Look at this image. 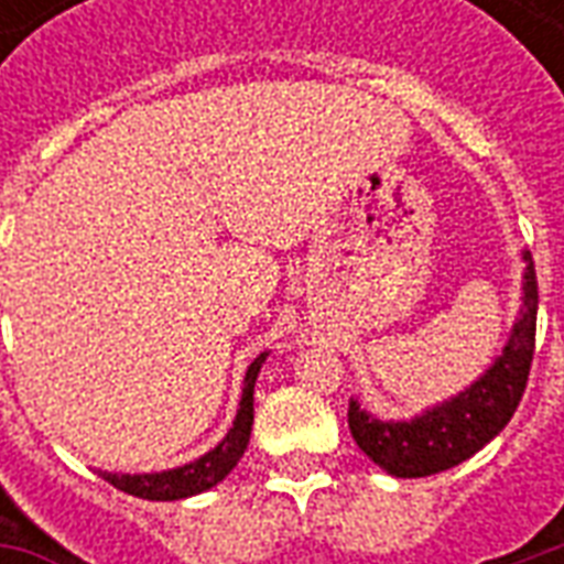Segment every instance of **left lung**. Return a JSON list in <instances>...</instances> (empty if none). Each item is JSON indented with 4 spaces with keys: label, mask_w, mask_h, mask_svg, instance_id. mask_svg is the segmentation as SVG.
Returning <instances> with one entry per match:
<instances>
[{
    "label": "left lung",
    "mask_w": 564,
    "mask_h": 564,
    "mask_svg": "<svg viewBox=\"0 0 564 564\" xmlns=\"http://www.w3.org/2000/svg\"><path fill=\"white\" fill-rule=\"evenodd\" d=\"M520 314L510 326L501 354L484 375L444 402L411 420H383L350 399V435L378 468L392 477H429L471 459L510 423L529 380L538 323V278L529 250H522Z\"/></svg>",
    "instance_id": "8db88e82"
}]
</instances>
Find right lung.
<instances>
[{
	"instance_id": "add662e5",
	"label": "right lung",
	"mask_w": 564,
	"mask_h": 564,
	"mask_svg": "<svg viewBox=\"0 0 564 564\" xmlns=\"http://www.w3.org/2000/svg\"><path fill=\"white\" fill-rule=\"evenodd\" d=\"M269 359V350L259 354L245 375V390H241V402L235 411L232 429L217 441V447H210L205 456L177 465V468H165V471L150 474H117V471H99L111 486L123 489L129 496L148 498V501H177V498H189L205 492L210 486H217L232 471L238 459L245 456L247 441H250V429H253V387H257V375L262 362Z\"/></svg>"
}]
</instances>
